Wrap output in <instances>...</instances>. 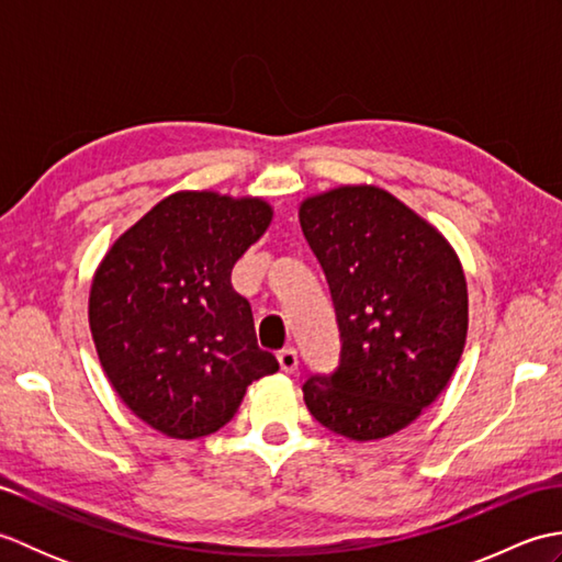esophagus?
Returning a JSON list of instances; mask_svg holds the SVG:
<instances>
[{
	"instance_id": "1",
	"label": "esophagus",
	"mask_w": 562,
	"mask_h": 562,
	"mask_svg": "<svg viewBox=\"0 0 562 562\" xmlns=\"http://www.w3.org/2000/svg\"><path fill=\"white\" fill-rule=\"evenodd\" d=\"M278 362L284 374H294L296 367H300V360H296V352L292 348H284L278 352Z\"/></svg>"
}]
</instances>
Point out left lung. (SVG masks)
<instances>
[{
  "mask_svg": "<svg viewBox=\"0 0 562 562\" xmlns=\"http://www.w3.org/2000/svg\"><path fill=\"white\" fill-rule=\"evenodd\" d=\"M300 224L336 306L340 362L302 386L330 432L374 441L432 405L469 333V290L439 229L376 186H338L306 198Z\"/></svg>",
  "mask_w": 562,
  "mask_h": 562,
  "instance_id": "left-lung-1",
  "label": "left lung"
}]
</instances>
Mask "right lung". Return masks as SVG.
I'll list each match as a JSON object with an SVG mask.
<instances>
[{
	"label": "right lung",
	"instance_id": "right-lung-1",
	"mask_svg": "<svg viewBox=\"0 0 562 562\" xmlns=\"http://www.w3.org/2000/svg\"><path fill=\"white\" fill-rule=\"evenodd\" d=\"M262 198L178 190L117 236L97 268L89 328L105 376L142 423L198 439L232 420L246 389L278 372L258 348L232 268L266 234Z\"/></svg>",
	"mask_w": 562,
	"mask_h": 562
}]
</instances>
